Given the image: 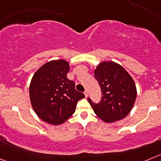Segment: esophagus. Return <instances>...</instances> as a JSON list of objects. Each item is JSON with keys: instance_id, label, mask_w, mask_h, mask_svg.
Returning <instances> with one entry per match:
<instances>
[{"instance_id": "obj_1", "label": "esophagus", "mask_w": 161, "mask_h": 161, "mask_svg": "<svg viewBox=\"0 0 161 161\" xmlns=\"http://www.w3.org/2000/svg\"><path fill=\"white\" fill-rule=\"evenodd\" d=\"M84 94H85L86 97H88V91H87V90H85V92H84Z\"/></svg>"}]
</instances>
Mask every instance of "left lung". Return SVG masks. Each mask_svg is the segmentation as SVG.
<instances>
[{"label":"left lung","instance_id":"8db88e82","mask_svg":"<svg viewBox=\"0 0 161 161\" xmlns=\"http://www.w3.org/2000/svg\"><path fill=\"white\" fill-rule=\"evenodd\" d=\"M93 73L103 95L98 104L88 98L97 116L108 124L125 118L133 108L137 97L133 78L121 65L110 60L101 62Z\"/></svg>","mask_w":161,"mask_h":161}]
</instances>
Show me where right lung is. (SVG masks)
I'll use <instances>...</instances> for the list:
<instances>
[{
    "label": "right lung",
    "instance_id": "1",
    "mask_svg": "<svg viewBox=\"0 0 161 161\" xmlns=\"http://www.w3.org/2000/svg\"><path fill=\"white\" fill-rule=\"evenodd\" d=\"M69 70L67 60H50L39 68L31 79V106L36 115L47 124H64L74 114L78 101L85 97L75 90V82L67 78Z\"/></svg>",
    "mask_w": 161,
    "mask_h": 161
}]
</instances>
